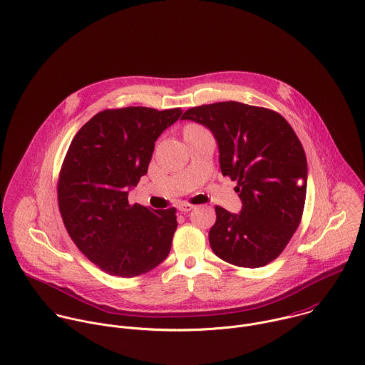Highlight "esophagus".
Returning a JSON list of instances; mask_svg holds the SVG:
<instances>
[{
	"mask_svg": "<svg viewBox=\"0 0 365 365\" xmlns=\"http://www.w3.org/2000/svg\"><path fill=\"white\" fill-rule=\"evenodd\" d=\"M194 207H195V205H192V204H190V202H181V204L178 205V210H180L181 212H188V211H191Z\"/></svg>",
	"mask_w": 365,
	"mask_h": 365,
	"instance_id": "esophagus-1",
	"label": "esophagus"
}]
</instances>
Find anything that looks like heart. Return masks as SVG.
<instances>
[{"instance_id":"obj_1","label":"heart","mask_w":365,"mask_h":365,"mask_svg":"<svg viewBox=\"0 0 365 365\" xmlns=\"http://www.w3.org/2000/svg\"><path fill=\"white\" fill-rule=\"evenodd\" d=\"M200 125H194V124H191V125H187L185 128H198Z\"/></svg>"}]
</instances>
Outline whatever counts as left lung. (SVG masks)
<instances>
[{
	"instance_id": "8db88e82",
	"label": "left lung",
	"mask_w": 365,
	"mask_h": 365,
	"mask_svg": "<svg viewBox=\"0 0 365 365\" xmlns=\"http://www.w3.org/2000/svg\"><path fill=\"white\" fill-rule=\"evenodd\" d=\"M181 120L208 127L217 138L224 177L237 181L240 214L215 205L208 238L228 264L258 268L274 261L297 231L307 194L301 141L274 110L222 101L187 110Z\"/></svg>"
}]
</instances>
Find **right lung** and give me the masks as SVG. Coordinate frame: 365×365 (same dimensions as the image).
Segmentation results:
<instances>
[{
  "instance_id": "add662e5",
  "label": "right lung",
  "mask_w": 365,
  "mask_h": 365,
  "mask_svg": "<svg viewBox=\"0 0 365 365\" xmlns=\"http://www.w3.org/2000/svg\"><path fill=\"white\" fill-rule=\"evenodd\" d=\"M181 108L104 110L73 138L57 197L68 235L110 275L134 278L163 262L177 230V210L128 202V190L147 174L154 143Z\"/></svg>"
}]
</instances>
